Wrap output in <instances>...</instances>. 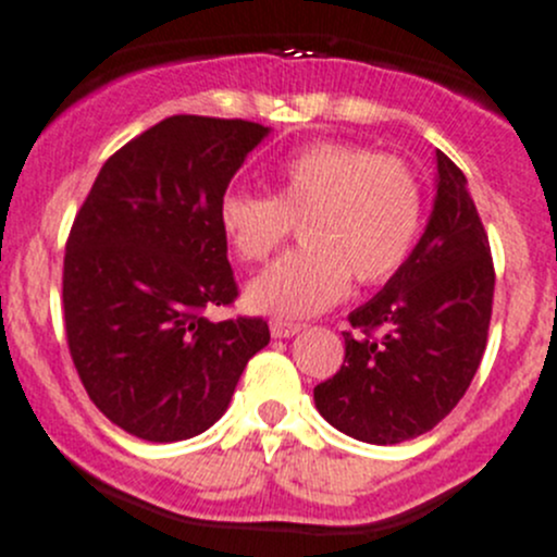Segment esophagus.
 <instances>
[{
    "instance_id": "obj_1",
    "label": "esophagus",
    "mask_w": 557,
    "mask_h": 557,
    "mask_svg": "<svg viewBox=\"0 0 557 557\" xmlns=\"http://www.w3.org/2000/svg\"><path fill=\"white\" fill-rule=\"evenodd\" d=\"M301 329H305L301 323H294V320H283V318H274L272 323H269V331H272L274 339H288V336L299 334Z\"/></svg>"
}]
</instances>
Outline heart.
Wrapping results in <instances>:
<instances>
[{
  "label": "heart",
  "mask_w": 557,
  "mask_h": 557,
  "mask_svg": "<svg viewBox=\"0 0 557 557\" xmlns=\"http://www.w3.org/2000/svg\"><path fill=\"white\" fill-rule=\"evenodd\" d=\"M299 221V250L245 290L247 307L310 318L350 290L380 285L407 263L423 226V188L407 161L347 143H314L280 161L274 194L226 190L218 226L247 263H261Z\"/></svg>",
  "instance_id": "1"
}]
</instances>
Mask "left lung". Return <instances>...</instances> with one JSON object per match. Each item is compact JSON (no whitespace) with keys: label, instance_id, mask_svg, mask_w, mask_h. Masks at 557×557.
<instances>
[{"label":"left lung","instance_id":"left-lung-1","mask_svg":"<svg viewBox=\"0 0 557 557\" xmlns=\"http://www.w3.org/2000/svg\"><path fill=\"white\" fill-rule=\"evenodd\" d=\"M491 245L466 174L436 150V196L412 256L350 312L345 363L314 387L334 429L398 445L434 429L480 369L493 312Z\"/></svg>","mask_w":557,"mask_h":557}]
</instances>
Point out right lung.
<instances>
[{
	"mask_svg": "<svg viewBox=\"0 0 557 557\" xmlns=\"http://www.w3.org/2000/svg\"><path fill=\"white\" fill-rule=\"evenodd\" d=\"M269 132L239 117H166L104 161L72 223V361L99 412L137 440L210 429L269 345L261 318H205L237 299L218 201Z\"/></svg>",
	"mask_w": 557,
	"mask_h": 557,
	"instance_id": "obj_1",
	"label": "right lung"
}]
</instances>
